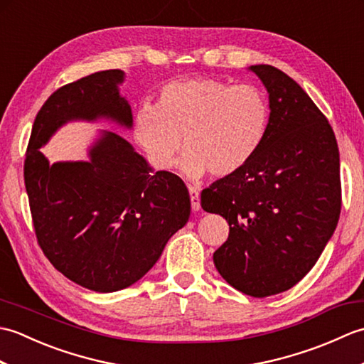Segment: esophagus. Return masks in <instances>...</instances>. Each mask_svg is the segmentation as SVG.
<instances>
[{
	"mask_svg": "<svg viewBox=\"0 0 364 364\" xmlns=\"http://www.w3.org/2000/svg\"><path fill=\"white\" fill-rule=\"evenodd\" d=\"M189 197H191V206L194 211L200 210V191L194 186H189Z\"/></svg>",
	"mask_w": 364,
	"mask_h": 364,
	"instance_id": "34e87169",
	"label": "esophagus"
}]
</instances>
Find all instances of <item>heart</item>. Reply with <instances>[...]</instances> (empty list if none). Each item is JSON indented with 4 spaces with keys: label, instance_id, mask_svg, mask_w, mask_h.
I'll list each match as a JSON object with an SVG mask.
<instances>
[{
    "label": "heart",
    "instance_id": "1",
    "mask_svg": "<svg viewBox=\"0 0 364 364\" xmlns=\"http://www.w3.org/2000/svg\"><path fill=\"white\" fill-rule=\"evenodd\" d=\"M267 127L269 103L257 86L188 78L167 82L156 105L139 107L134 136L161 170L173 167L183 137L181 170L198 180L239 172L261 149Z\"/></svg>",
    "mask_w": 364,
    "mask_h": 364
}]
</instances>
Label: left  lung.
Listing matches in <instances>:
<instances>
[{
	"instance_id": "left-lung-1",
	"label": "left lung",
	"mask_w": 364,
	"mask_h": 364,
	"mask_svg": "<svg viewBox=\"0 0 364 364\" xmlns=\"http://www.w3.org/2000/svg\"><path fill=\"white\" fill-rule=\"evenodd\" d=\"M250 70L269 94L264 142L245 167L202 192V208L230 225L213 257L223 280L267 297L319 259L341 213V178L333 129L306 92L272 65Z\"/></svg>"
}]
</instances>
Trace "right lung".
<instances>
[{
  "label": "right lung",
  "mask_w": 364,
  "mask_h": 364,
  "mask_svg": "<svg viewBox=\"0 0 364 364\" xmlns=\"http://www.w3.org/2000/svg\"><path fill=\"white\" fill-rule=\"evenodd\" d=\"M122 70L97 72L53 92L31 131L25 186L37 242L60 274L97 292L128 288L149 272L186 225L189 192L175 173H153L125 139L109 131L90 161L54 162L38 150L70 120L109 119L133 127L119 94Z\"/></svg>",
  "instance_id": "obj_1"
}]
</instances>
